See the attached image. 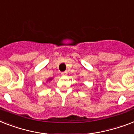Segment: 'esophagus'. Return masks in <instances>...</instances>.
<instances>
[{
    "mask_svg": "<svg viewBox=\"0 0 134 134\" xmlns=\"http://www.w3.org/2000/svg\"><path fill=\"white\" fill-rule=\"evenodd\" d=\"M62 75L63 76H66V75H67V72L66 71H64V72H62Z\"/></svg>",
    "mask_w": 134,
    "mask_h": 134,
    "instance_id": "obj_1",
    "label": "esophagus"
}]
</instances>
